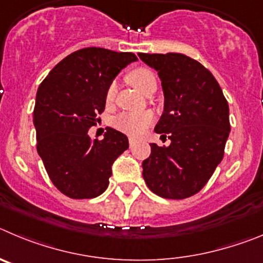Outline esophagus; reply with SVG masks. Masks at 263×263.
<instances>
[{
  "mask_svg": "<svg viewBox=\"0 0 263 263\" xmlns=\"http://www.w3.org/2000/svg\"><path fill=\"white\" fill-rule=\"evenodd\" d=\"M128 141H129V145H134V144L135 143H136V141H137V139H136V137H132V136H129L128 137Z\"/></svg>",
  "mask_w": 263,
  "mask_h": 263,
  "instance_id": "obj_1",
  "label": "esophagus"
}]
</instances>
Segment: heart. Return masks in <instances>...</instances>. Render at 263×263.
Returning <instances> with one entry per match:
<instances>
[{
    "instance_id": "heart-1",
    "label": "heart",
    "mask_w": 263,
    "mask_h": 263,
    "mask_svg": "<svg viewBox=\"0 0 263 263\" xmlns=\"http://www.w3.org/2000/svg\"><path fill=\"white\" fill-rule=\"evenodd\" d=\"M128 81L136 90L144 93L145 87L152 81H156V79L155 74L149 69L139 68V69H135L134 72L129 73ZM115 93H117V82H111L105 94L106 102L110 103L114 99ZM152 112H122L114 118L112 124H114L115 128L122 132H126V134L140 135L141 132L145 131V128L152 123Z\"/></svg>"
}]
</instances>
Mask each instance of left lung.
Wrapping results in <instances>:
<instances>
[{
    "label": "left lung",
    "mask_w": 263,
    "mask_h": 263,
    "mask_svg": "<svg viewBox=\"0 0 263 263\" xmlns=\"http://www.w3.org/2000/svg\"><path fill=\"white\" fill-rule=\"evenodd\" d=\"M157 70L164 90V114L155 131L169 146L151 144L143 161L149 190L166 199L199 193L224 156L231 131L229 107L212 73L182 53H139Z\"/></svg>",
    "instance_id": "8db88e82"
}]
</instances>
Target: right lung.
Returning <instances> with one entry per match:
<instances>
[{
	"label": "right lung",
	"mask_w": 263,
	"mask_h": 263,
	"mask_svg": "<svg viewBox=\"0 0 263 263\" xmlns=\"http://www.w3.org/2000/svg\"><path fill=\"white\" fill-rule=\"evenodd\" d=\"M137 58L132 52L89 47L60 61L36 93V149L52 183L72 199L105 193L114 161L128 149V139L114 128L102 140L87 135L105 110L108 85Z\"/></svg>",
	"instance_id": "obj_1"
}]
</instances>
